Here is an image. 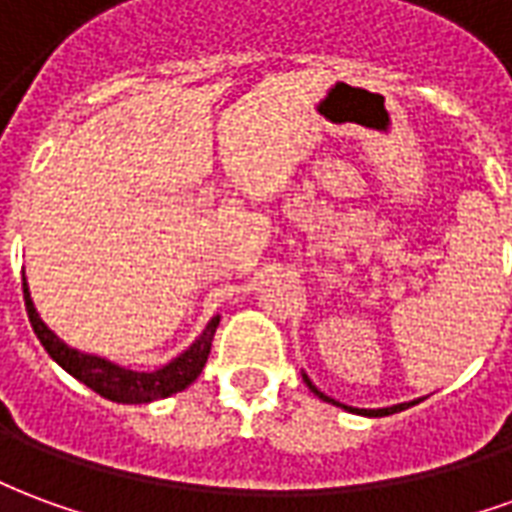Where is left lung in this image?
<instances>
[{
	"label": "left lung",
	"instance_id": "1",
	"mask_svg": "<svg viewBox=\"0 0 512 512\" xmlns=\"http://www.w3.org/2000/svg\"><path fill=\"white\" fill-rule=\"evenodd\" d=\"M304 381H307V386H310L312 392L321 397V400H326V403H332V406H343V403H337V400H332V397H329V395H323L321 389L312 384V381L307 376H304ZM414 403H417V400H414ZM414 403H397V406H389V408H351V406H343V408H345V411H356V414H365V417H389V414H395V411H403V408L414 406Z\"/></svg>",
	"mask_w": 512,
	"mask_h": 512
}]
</instances>
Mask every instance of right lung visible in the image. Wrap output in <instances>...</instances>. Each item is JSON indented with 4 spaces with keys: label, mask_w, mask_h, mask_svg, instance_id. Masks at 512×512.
<instances>
[{
    "label": "right lung",
    "mask_w": 512,
    "mask_h": 512,
    "mask_svg": "<svg viewBox=\"0 0 512 512\" xmlns=\"http://www.w3.org/2000/svg\"><path fill=\"white\" fill-rule=\"evenodd\" d=\"M21 285H24V304H27L29 323H32L35 334H38L40 345L46 348V354L65 373H71L76 381L90 386L93 392H98L106 400L136 406V403H153V400H161V397L175 395V392H183L194 378L200 376L202 367L208 362L213 334H216V326H219V315L211 318V323L202 329L200 337L183 354L175 356L169 365L158 367L153 373H139V370H128V367L115 365V362H109L104 356L82 354V351H76L71 345L62 343L60 337L51 332L46 323L40 321L38 310H35V304L29 299L27 279Z\"/></svg>",
    "instance_id": "right-lung-1"
}]
</instances>
